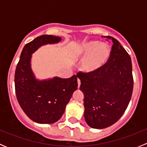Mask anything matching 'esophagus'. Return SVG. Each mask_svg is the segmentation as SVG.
I'll return each instance as SVG.
<instances>
[{
    "label": "esophagus",
    "instance_id": "obj_1",
    "mask_svg": "<svg viewBox=\"0 0 147 147\" xmlns=\"http://www.w3.org/2000/svg\"><path fill=\"white\" fill-rule=\"evenodd\" d=\"M78 87H80V84H81L80 80V79H78Z\"/></svg>",
    "mask_w": 147,
    "mask_h": 147
}]
</instances>
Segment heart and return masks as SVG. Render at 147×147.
<instances>
[{
	"instance_id": "b5f03b06",
	"label": "heart",
	"mask_w": 147,
	"mask_h": 147,
	"mask_svg": "<svg viewBox=\"0 0 147 147\" xmlns=\"http://www.w3.org/2000/svg\"><path fill=\"white\" fill-rule=\"evenodd\" d=\"M75 57H84L80 67L86 73H92L103 67L111 55V48L106 43L92 40L78 46L73 52Z\"/></svg>"
}]
</instances>
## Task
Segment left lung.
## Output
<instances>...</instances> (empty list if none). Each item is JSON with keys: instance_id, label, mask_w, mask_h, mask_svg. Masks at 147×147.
<instances>
[{"instance_id": "obj_1", "label": "left lung", "mask_w": 147, "mask_h": 147, "mask_svg": "<svg viewBox=\"0 0 147 147\" xmlns=\"http://www.w3.org/2000/svg\"><path fill=\"white\" fill-rule=\"evenodd\" d=\"M111 55L107 64L92 73L80 72L84 94V117L94 129H105L119 120L128 107L134 80L131 57L119 41L111 36Z\"/></svg>"}]
</instances>
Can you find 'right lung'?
I'll return each instance as SVG.
<instances>
[{"label": "right lung", "instance_id": "obj_1", "mask_svg": "<svg viewBox=\"0 0 147 147\" xmlns=\"http://www.w3.org/2000/svg\"><path fill=\"white\" fill-rule=\"evenodd\" d=\"M61 38L43 35L26 44L20 54L15 72V89L20 107L28 117L39 124H53L58 121L78 89V77L67 79L55 78L39 80L31 69V57L40 47L57 43Z\"/></svg>", "mask_w": 147, "mask_h": 147}]
</instances>
